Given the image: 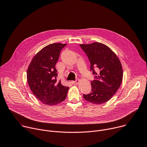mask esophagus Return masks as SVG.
Returning a JSON list of instances; mask_svg holds the SVG:
<instances>
[{
    "instance_id": "34e87169",
    "label": "esophagus",
    "mask_w": 147,
    "mask_h": 147,
    "mask_svg": "<svg viewBox=\"0 0 147 147\" xmlns=\"http://www.w3.org/2000/svg\"><path fill=\"white\" fill-rule=\"evenodd\" d=\"M78 82H79V80H78V79H77V80H76L75 81H71V83L73 84H74V85H77V84H78Z\"/></svg>"
}]
</instances>
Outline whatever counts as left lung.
<instances>
[{
  "label": "left lung",
  "mask_w": 147,
  "mask_h": 147,
  "mask_svg": "<svg viewBox=\"0 0 147 147\" xmlns=\"http://www.w3.org/2000/svg\"><path fill=\"white\" fill-rule=\"evenodd\" d=\"M90 62V71L95 74L91 81V92L83 94L86 100L102 104L108 101L119 88L123 78L121 63L116 54L107 45L99 42L81 44Z\"/></svg>",
  "instance_id": "1"
}]
</instances>
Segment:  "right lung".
<instances>
[{
	"label": "right lung",
	"mask_w": 147,
	"mask_h": 147,
	"mask_svg": "<svg viewBox=\"0 0 147 147\" xmlns=\"http://www.w3.org/2000/svg\"><path fill=\"white\" fill-rule=\"evenodd\" d=\"M66 45L55 43L44 47L34 57L27 70V81L31 91L48 105H56L67 96L69 88L57 80L55 67L60 52Z\"/></svg>",
	"instance_id": "obj_1"
}]
</instances>
